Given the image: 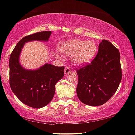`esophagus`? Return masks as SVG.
<instances>
[{
	"instance_id": "esophagus-1",
	"label": "esophagus",
	"mask_w": 135,
	"mask_h": 135,
	"mask_svg": "<svg viewBox=\"0 0 135 135\" xmlns=\"http://www.w3.org/2000/svg\"><path fill=\"white\" fill-rule=\"evenodd\" d=\"M71 71V69L69 66H66V68L64 69V74L65 75H67L68 74H69Z\"/></svg>"
}]
</instances>
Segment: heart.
Wrapping results in <instances>:
<instances>
[{
	"mask_svg": "<svg viewBox=\"0 0 135 135\" xmlns=\"http://www.w3.org/2000/svg\"><path fill=\"white\" fill-rule=\"evenodd\" d=\"M60 49L67 56H72V61L76 64H85L95 57L97 45L93 41L73 39L64 41L60 44ZM57 57L59 56L57 54Z\"/></svg>",
	"mask_w": 135,
	"mask_h": 135,
	"instance_id": "1",
	"label": "heart"
}]
</instances>
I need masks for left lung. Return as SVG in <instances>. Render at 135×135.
<instances>
[{"label":"left lung","instance_id":"1","mask_svg":"<svg viewBox=\"0 0 135 135\" xmlns=\"http://www.w3.org/2000/svg\"><path fill=\"white\" fill-rule=\"evenodd\" d=\"M76 73L79 100L89 106L102 105L116 93L122 78L118 49L109 41L103 40L94 59L77 69Z\"/></svg>","mask_w":135,"mask_h":135}]
</instances>
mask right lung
<instances>
[{"mask_svg":"<svg viewBox=\"0 0 135 135\" xmlns=\"http://www.w3.org/2000/svg\"><path fill=\"white\" fill-rule=\"evenodd\" d=\"M51 31H42L25 36L17 44L9 59V83L18 99L26 105L41 108L49 104L55 93V85L64 76V66L46 64L36 70H26L19 63L24 43L31 41H47Z\"/></svg>","mask_w":135,"mask_h":135,"instance_id":"right-lung-1","label":"right lung"}]
</instances>
